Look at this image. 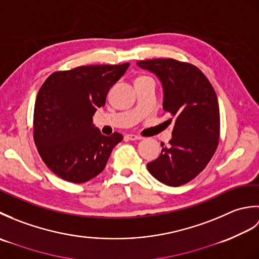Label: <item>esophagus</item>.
Wrapping results in <instances>:
<instances>
[{
  "mask_svg": "<svg viewBox=\"0 0 259 259\" xmlns=\"http://www.w3.org/2000/svg\"><path fill=\"white\" fill-rule=\"evenodd\" d=\"M124 138L126 139V140H140L141 139V137H139V136H136V135H125L124 136Z\"/></svg>",
  "mask_w": 259,
  "mask_h": 259,
  "instance_id": "obj_1",
  "label": "esophagus"
}]
</instances>
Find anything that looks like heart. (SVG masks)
<instances>
[{
    "label": "heart",
    "instance_id": "b5f03b06",
    "mask_svg": "<svg viewBox=\"0 0 259 259\" xmlns=\"http://www.w3.org/2000/svg\"><path fill=\"white\" fill-rule=\"evenodd\" d=\"M140 78H145V76H140Z\"/></svg>",
    "mask_w": 259,
    "mask_h": 259
}]
</instances>
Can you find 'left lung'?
<instances>
[{"label": "left lung", "mask_w": 259, "mask_h": 259, "mask_svg": "<svg viewBox=\"0 0 259 259\" xmlns=\"http://www.w3.org/2000/svg\"><path fill=\"white\" fill-rule=\"evenodd\" d=\"M160 80L162 108L174 119L172 138L156 160L147 163L160 183L179 187L199 175L218 147L221 117L216 92L201 71L174 59L138 61Z\"/></svg>", "instance_id": "1"}]
</instances>
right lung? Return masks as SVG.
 I'll return each mask as SVG.
<instances>
[{"label": "right lung", "instance_id": "1", "mask_svg": "<svg viewBox=\"0 0 259 259\" xmlns=\"http://www.w3.org/2000/svg\"><path fill=\"white\" fill-rule=\"evenodd\" d=\"M129 63L85 65L52 73L37 92L33 137L42 160L70 183L82 184L102 172L113 148L123 139L104 136L92 123L108 92Z\"/></svg>", "mask_w": 259, "mask_h": 259}]
</instances>
